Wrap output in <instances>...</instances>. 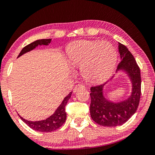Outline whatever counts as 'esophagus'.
Instances as JSON below:
<instances>
[{
    "label": "esophagus",
    "instance_id": "esophagus-1",
    "mask_svg": "<svg viewBox=\"0 0 155 155\" xmlns=\"http://www.w3.org/2000/svg\"><path fill=\"white\" fill-rule=\"evenodd\" d=\"M84 87H84V85H82V84H78V85H76V87L74 88V92H76L77 91H79L80 89H83Z\"/></svg>",
    "mask_w": 155,
    "mask_h": 155
}]
</instances>
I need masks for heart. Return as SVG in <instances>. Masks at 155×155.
I'll use <instances>...</instances> for the list:
<instances>
[{"instance_id":"b5f03b06","label":"heart","mask_w":155,"mask_h":155,"mask_svg":"<svg viewBox=\"0 0 155 155\" xmlns=\"http://www.w3.org/2000/svg\"><path fill=\"white\" fill-rule=\"evenodd\" d=\"M66 53L71 65L81 66L84 79L91 83L107 79L117 63L116 50L109 42L76 41L68 45Z\"/></svg>"}]
</instances>
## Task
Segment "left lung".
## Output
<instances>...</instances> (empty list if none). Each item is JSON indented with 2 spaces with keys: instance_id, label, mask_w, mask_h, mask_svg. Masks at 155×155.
Instances as JSON below:
<instances>
[{
  "instance_id": "8db88e82",
  "label": "left lung",
  "mask_w": 155,
  "mask_h": 155,
  "mask_svg": "<svg viewBox=\"0 0 155 155\" xmlns=\"http://www.w3.org/2000/svg\"><path fill=\"white\" fill-rule=\"evenodd\" d=\"M119 52L121 61L117 71L127 72L132 84V94L125 100L117 103L107 100L103 95V88L107 83L91 87L90 114L98 124L116 127L124 124L136 112L141 96L140 69L133 55L124 45L119 43Z\"/></svg>"
}]
</instances>
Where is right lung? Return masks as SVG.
I'll return each instance as SVG.
<instances>
[{
	"mask_svg": "<svg viewBox=\"0 0 155 155\" xmlns=\"http://www.w3.org/2000/svg\"><path fill=\"white\" fill-rule=\"evenodd\" d=\"M51 41V39H41V40H37L36 41L31 43V44L27 45L26 46H25L24 48L21 50L20 54H19L18 56H22L23 54H25V53L30 51L34 49L36 46H38V45L41 46V45H45L47 46L48 45ZM72 92H70L66 97L64 98L62 103L61 104L59 107H58L57 109L55 111L54 114H52L51 116H50L48 118H47L45 120L41 121H28L26 119H23L21 117L20 115L18 114V116L20 117V118L22 119V121L26 124L32 130L38 131V132H50L52 131L56 130L57 129L59 128L64 124L65 122L66 119V112L65 110V107L67 104L68 99L71 97Z\"/></svg>",
	"mask_w": 155,
	"mask_h": 155,
	"instance_id": "obj_1",
	"label": "right lung"
}]
</instances>
